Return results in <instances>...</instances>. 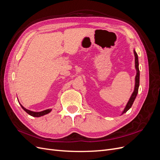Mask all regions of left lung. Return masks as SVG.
<instances>
[{"label": "left lung", "mask_w": 160, "mask_h": 160, "mask_svg": "<svg viewBox=\"0 0 160 160\" xmlns=\"http://www.w3.org/2000/svg\"><path fill=\"white\" fill-rule=\"evenodd\" d=\"M134 55H135V69H136L137 71V73H136V76H135V88H134V91L133 92V93L131 96V98L129 100V101L128 102L126 107L125 108L124 110L123 111L122 114L126 113L127 111L131 108L132 107L133 101L136 98V96L138 95V89H139V62H138V54L135 52V51L134 50Z\"/></svg>", "instance_id": "left-lung-1"}]
</instances>
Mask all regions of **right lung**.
I'll use <instances>...</instances> for the list:
<instances>
[{
  "instance_id": "add662e5",
  "label": "right lung",
  "mask_w": 160,
  "mask_h": 160,
  "mask_svg": "<svg viewBox=\"0 0 160 160\" xmlns=\"http://www.w3.org/2000/svg\"><path fill=\"white\" fill-rule=\"evenodd\" d=\"M21 108L24 110H25L28 114H29L30 115L32 116V117H37V118L38 117H41V116H42V115H46L47 113H50L51 111V110H52L51 109H46L45 111H40V112H35V111H30V110H28V109H25L22 105H21Z\"/></svg>"
}]
</instances>
